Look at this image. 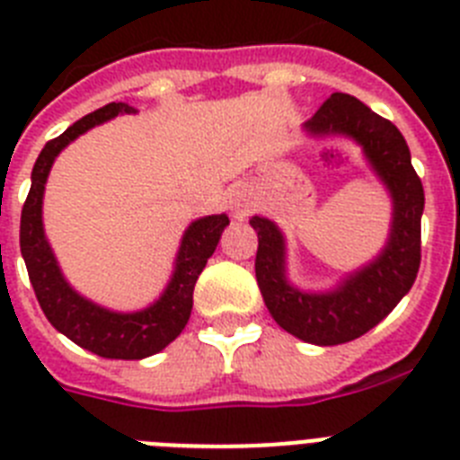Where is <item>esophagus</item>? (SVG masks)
Returning <instances> with one entry per match:
<instances>
[{
	"label": "esophagus",
	"instance_id": "34e87169",
	"mask_svg": "<svg viewBox=\"0 0 460 460\" xmlns=\"http://www.w3.org/2000/svg\"><path fill=\"white\" fill-rule=\"evenodd\" d=\"M246 207H249V204L244 202V198H239V195H237V198L233 199V209L237 211V214H244V211H246Z\"/></svg>",
	"mask_w": 460,
	"mask_h": 460
}]
</instances>
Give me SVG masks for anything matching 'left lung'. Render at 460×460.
<instances>
[{"label":"left lung","instance_id":"8db88e82","mask_svg":"<svg viewBox=\"0 0 460 460\" xmlns=\"http://www.w3.org/2000/svg\"><path fill=\"white\" fill-rule=\"evenodd\" d=\"M305 129L314 137L342 135L356 141L394 199L391 234L382 253L328 293L290 286L281 230L261 216L249 221L258 233V288L272 319L302 342L332 347L372 331L414 284L421 265L423 186L400 129L356 97L332 93Z\"/></svg>","mask_w":460,"mask_h":460}]
</instances>
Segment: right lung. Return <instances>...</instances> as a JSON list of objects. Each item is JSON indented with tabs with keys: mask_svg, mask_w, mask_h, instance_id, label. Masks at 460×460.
<instances>
[{
	"mask_svg": "<svg viewBox=\"0 0 460 460\" xmlns=\"http://www.w3.org/2000/svg\"><path fill=\"white\" fill-rule=\"evenodd\" d=\"M132 111L135 109L128 107L125 102H113V104L84 116L72 128H66L60 137L50 139L34 163L32 188L22 204L21 216V253L25 258L27 274H30V281H32V288L46 319L50 321L55 331H60L78 347L88 349L102 358L120 360L146 358V356L163 351L167 344L181 335L190 319L195 281L218 246L221 233L230 223L226 214L204 216V218L192 221L183 233L170 284L160 300H155L151 307L141 309V312H111V309L85 300L66 284L46 233H43L41 204L49 172L62 148L72 144L78 135H84L95 125L107 123L118 113Z\"/></svg>",
	"mask_w": 460,
	"mask_h": 460,
	"instance_id": "right-lung-1",
	"label": "right lung"
}]
</instances>
